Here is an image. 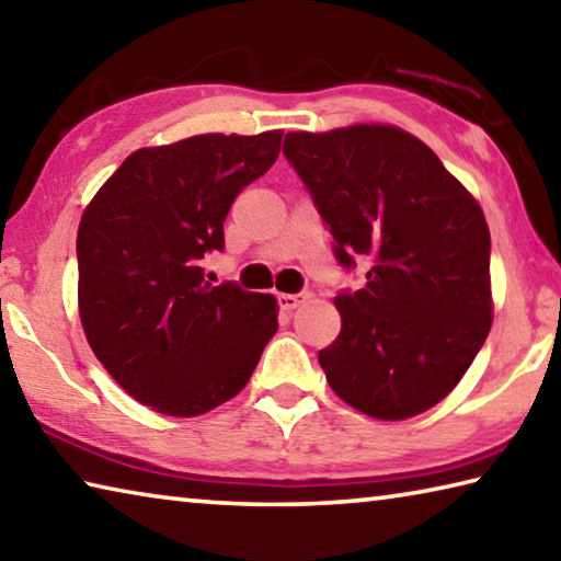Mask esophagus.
Wrapping results in <instances>:
<instances>
[{"instance_id":"1","label":"esophagus","mask_w":561,"mask_h":561,"mask_svg":"<svg viewBox=\"0 0 561 561\" xmlns=\"http://www.w3.org/2000/svg\"><path fill=\"white\" fill-rule=\"evenodd\" d=\"M307 299H309V294H307V291H297V294H277V304H279V309H284V311L297 309L299 304H304Z\"/></svg>"}]
</instances>
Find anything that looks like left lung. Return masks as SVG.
<instances>
[{"instance_id": "1", "label": "left lung", "mask_w": 561, "mask_h": 561, "mask_svg": "<svg viewBox=\"0 0 561 561\" xmlns=\"http://www.w3.org/2000/svg\"><path fill=\"white\" fill-rule=\"evenodd\" d=\"M284 158L309 190L364 289H341V331L319 351L329 386L356 411L403 421L448 396L492 324L490 230L433 150L393 126L287 133Z\"/></svg>"}]
</instances>
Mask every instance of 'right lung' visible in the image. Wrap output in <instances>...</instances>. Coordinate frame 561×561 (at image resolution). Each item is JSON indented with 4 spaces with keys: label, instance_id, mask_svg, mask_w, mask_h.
I'll return each instance as SVG.
<instances>
[{
    "label": "right lung",
    "instance_id": "right-lung-1",
    "mask_svg": "<svg viewBox=\"0 0 561 561\" xmlns=\"http://www.w3.org/2000/svg\"><path fill=\"white\" fill-rule=\"evenodd\" d=\"M282 130L195 136L136 150L99 190L76 237L79 311L121 388L165 415H201L250 381L277 331L272 294L213 287L234 197L267 173Z\"/></svg>",
    "mask_w": 561,
    "mask_h": 561
}]
</instances>
